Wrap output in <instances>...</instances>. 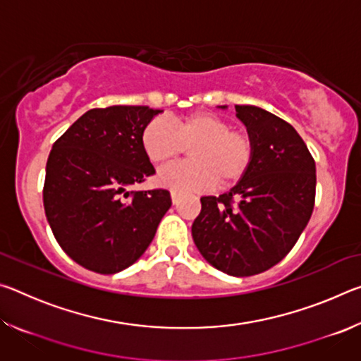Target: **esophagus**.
I'll use <instances>...</instances> for the list:
<instances>
[{
    "instance_id": "34e87169",
    "label": "esophagus",
    "mask_w": 361,
    "mask_h": 361,
    "mask_svg": "<svg viewBox=\"0 0 361 361\" xmlns=\"http://www.w3.org/2000/svg\"><path fill=\"white\" fill-rule=\"evenodd\" d=\"M170 195H172V202H173V205L178 204V200H180V195H178V192H176V191H172V192H170Z\"/></svg>"
}]
</instances>
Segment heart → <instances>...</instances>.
Returning <instances> with one entry per match:
<instances>
[{"label":"heart","mask_w":361,"mask_h":361,"mask_svg":"<svg viewBox=\"0 0 361 361\" xmlns=\"http://www.w3.org/2000/svg\"><path fill=\"white\" fill-rule=\"evenodd\" d=\"M142 146L156 166L169 164L189 148L191 161L162 169L157 175L162 186L178 192L204 191L213 183L219 188L234 186L247 175L255 157L252 133L209 111L175 118L170 126L161 119L149 121Z\"/></svg>","instance_id":"b5f03b06"}]
</instances>
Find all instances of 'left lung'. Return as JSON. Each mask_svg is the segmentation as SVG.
<instances>
[{
	"label": "left lung",
	"mask_w": 361,
	"mask_h": 361,
	"mask_svg": "<svg viewBox=\"0 0 361 361\" xmlns=\"http://www.w3.org/2000/svg\"><path fill=\"white\" fill-rule=\"evenodd\" d=\"M235 111L255 140L252 167L229 192L200 199L191 231L213 267L248 277L276 266L295 247L312 215L317 175L291 124L253 105H235Z\"/></svg>",
	"instance_id": "left-lung-1"
}]
</instances>
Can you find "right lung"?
I'll list each match as a JSON object with an SVG mask.
<instances>
[{
  "label": "right lung",
  "instance_id": "right-lung-1",
  "mask_svg": "<svg viewBox=\"0 0 361 361\" xmlns=\"http://www.w3.org/2000/svg\"><path fill=\"white\" fill-rule=\"evenodd\" d=\"M162 113L116 105L84 113L52 146L42 202L63 252L99 274L132 266L172 205L167 189L127 191L154 173L142 133Z\"/></svg>",
  "mask_w": 361,
  "mask_h": 361
}]
</instances>
